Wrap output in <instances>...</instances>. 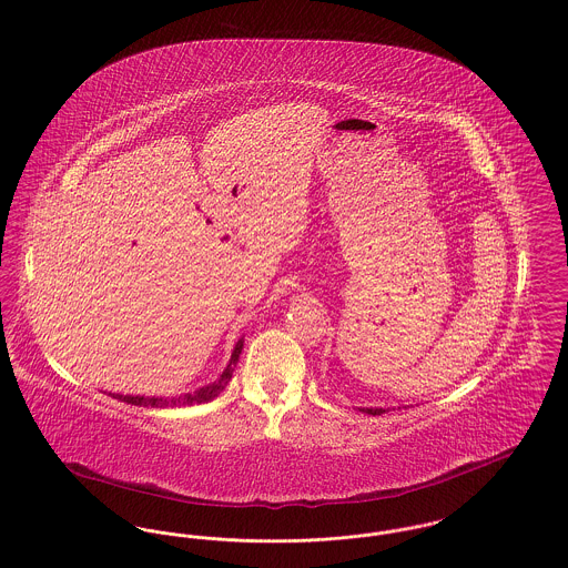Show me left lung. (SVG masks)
I'll list each match as a JSON object with an SVG mask.
<instances>
[{
	"label": "left lung",
	"mask_w": 568,
	"mask_h": 568,
	"mask_svg": "<svg viewBox=\"0 0 568 568\" xmlns=\"http://www.w3.org/2000/svg\"><path fill=\"white\" fill-rule=\"evenodd\" d=\"M366 413H368V415H381V413H385V410H383V408H366Z\"/></svg>",
	"instance_id": "left-lung-1"
}]
</instances>
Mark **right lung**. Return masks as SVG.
Segmentation results:
<instances>
[{"label":"right lung","instance_id":"add662e5","mask_svg":"<svg viewBox=\"0 0 568 568\" xmlns=\"http://www.w3.org/2000/svg\"><path fill=\"white\" fill-rule=\"evenodd\" d=\"M243 352V341H239L236 343V349L232 353V359H230V364H227V368L223 371V375L213 381V383H209L206 387H200L197 392H193V394H185V396H179V398H144V396H119L116 394V398L119 400H123V403H128V405L135 406H155V408H165V406H185V405H202V403H209V400H213L216 398L223 389H225V385L230 383V378H232V373H234V366H236V362H239V355Z\"/></svg>","mask_w":568,"mask_h":568}]
</instances>
